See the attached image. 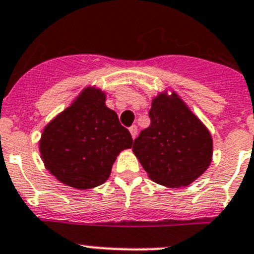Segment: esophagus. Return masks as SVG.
<instances>
[{
    "instance_id": "34e87169",
    "label": "esophagus",
    "mask_w": 254,
    "mask_h": 254,
    "mask_svg": "<svg viewBox=\"0 0 254 254\" xmlns=\"http://www.w3.org/2000/svg\"><path fill=\"white\" fill-rule=\"evenodd\" d=\"M129 132H131V136H132V138H136L137 137V132H138V129H137V126L136 125H133V126H131V127H129Z\"/></svg>"
}]
</instances>
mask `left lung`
Masks as SVG:
<instances>
[{"mask_svg": "<svg viewBox=\"0 0 254 254\" xmlns=\"http://www.w3.org/2000/svg\"><path fill=\"white\" fill-rule=\"evenodd\" d=\"M151 125L134 139L132 151L148 177L170 188L185 187L209 167L213 141L201 120L172 91L152 100Z\"/></svg>", "mask_w": 254, "mask_h": 254, "instance_id": "obj_1", "label": "left lung"}]
</instances>
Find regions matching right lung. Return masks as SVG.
Masks as SVG:
<instances>
[{
	"label": "right lung",
	"instance_id": "right-lung-1",
	"mask_svg": "<svg viewBox=\"0 0 254 254\" xmlns=\"http://www.w3.org/2000/svg\"><path fill=\"white\" fill-rule=\"evenodd\" d=\"M132 142L117 113L106 106V93L86 87L43 128L40 153L60 182L89 190L108 180L117 156L131 148Z\"/></svg>",
	"mask_w": 254,
	"mask_h": 254
}]
</instances>
